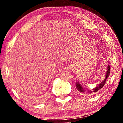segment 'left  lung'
Segmentation results:
<instances>
[{"label":"left lung","mask_w":123,"mask_h":123,"mask_svg":"<svg viewBox=\"0 0 123 123\" xmlns=\"http://www.w3.org/2000/svg\"><path fill=\"white\" fill-rule=\"evenodd\" d=\"M110 66L109 65V66H108V67H107V72H106V76H105L106 78H105V79H104V80L103 81V82H102L101 84H100V85H99L97 87H95L94 89H93V91H88L89 93H91L92 92H97L98 91L99 89H100L101 88H103V87L104 86V85L105 84L106 81L107 79L109 78V75L110 74ZM76 86V88H77V89H78V90L79 91H80V92H82V93L85 92L84 88H82V87H81V85L79 84V83H77Z\"/></svg>","instance_id":"obj_1"}]
</instances>
